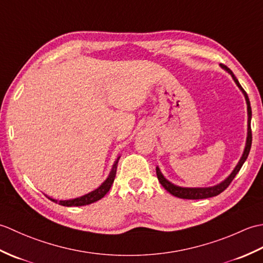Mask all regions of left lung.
Masks as SVG:
<instances>
[{
    "mask_svg": "<svg viewBox=\"0 0 263 263\" xmlns=\"http://www.w3.org/2000/svg\"><path fill=\"white\" fill-rule=\"evenodd\" d=\"M221 68L225 69L228 73H231V76L233 77L234 81L236 82V85L238 86V88L241 89L242 92L244 93L245 96V100H247L248 104V114H249V120H248V139H247V146H245L244 153L242 158L239 159L237 166L235 167V170L232 172V174L228 176L224 182H221L220 184H218L216 186H211V187H181V186H176L174 184H172L171 182H168L166 178L161 174L159 168L157 167L156 168V173H157V177L158 181L160 182L161 185L165 187V190H167L171 194L174 195V197L181 198V199H190V200H198V199H206V198H211V197H216V195L220 194L222 191L228 187V185L232 183V181L234 180V177L236 176L237 173L239 172V170L242 168V166L244 164V161L247 160L250 149H251V144H252V130H251V116H252V110H251V105H250V100L248 97V93L245 92L244 89L242 88V86L239 85L238 80L236 79V77L234 76L233 72L231 71V69H228L226 65L221 64Z\"/></svg>",
    "mask_w": 263,
    "mask_h": 263,
    "instance_id": "1",
    "label": "left lung"
}]
</instances>
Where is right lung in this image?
Listing matches in <instances>:
<instances>
[{"instance_id": "1", "label": "right lung", "mask_w": 263, "mask_h": 263, "mask_svg": "<svg viewBox=\"0 0 263 263\" xmlns=\"http://www.w3.org/2000/svg\"><path fill=\"white\" fill-rule=\"evenodd\" d=\"M119 159L120 157L116 159L115 164L113 165V168H111V172L109 173V176L107 177V180H106L102 185H100L98 189L95 190V191L88 193L86 195H82L80 198H77V199H72V200H54L48 198L49 200H52L53 202H57L61 205H64V206H79V205H87V204H90L96 202V201L102 199L104 195L109 191V189L111 186V184L114 182V178L116 175V168H117V163H119Z\"/></svg>"}]
</instances>
